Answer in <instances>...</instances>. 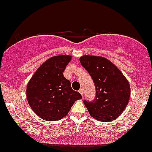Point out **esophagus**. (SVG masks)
<instances>
[{
    "label": "esophagus",
    "instance_id": "1",
    "mask_svg": "<svg viewBox=\"0 0 152 152\" xmlns=\"http://www.w3.org/2000/svg\"><path fill=\"white\" fill-rule=\"evenodd\" d=\"M79 93H80V94H81V96H82V97L83 96V89H80V90H79Z\"/></svg>",
    "mask_w": 152,
    "mask_h": 152
}]
</instances>
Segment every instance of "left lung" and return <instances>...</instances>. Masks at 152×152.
Masks as SVG:
<instances>
[{"label": "left lung", "mask_w": 152, "mask_h": 152, "mask_svg": "<svg viewBox=\"0 0 152 152\" xmlns=\"http://www.w3.org/2000/svg\"><path fill=\"white\" fill-rule=\"evenodd\" d=\"M80 62L96 87L94 100L83 101L89 113L99 121H114L129 103L130 83L122 72L104 57L85 55L80 57Z\"/></svg>", "instance_id": "1"}]
</instances>
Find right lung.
<instances>
[{"label": "right lung", "mask_w": 152, "mask_h": 152, "mask_svg": "<svg viewBox=\"0 0 152 152\" xmlns=\"http://www.w3.org/2000/svg\"><path fill=\"white\" fill-rule=\"evenodd\" d=\"M72 59L68 55L51 57L39 67L28 83L26 96L34 113L48 121L66 116L81 95L72 90L71 82L63 75Z\"/></svg>", "instance_id": "1"}]
</instances>
